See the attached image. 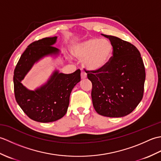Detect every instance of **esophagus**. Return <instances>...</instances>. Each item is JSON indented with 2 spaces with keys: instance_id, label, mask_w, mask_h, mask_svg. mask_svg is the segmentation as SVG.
<instances>
[{
  "instance_id": "34e87169",
  "label": "esophagus",
  "mask_w": 161,
  "mask_h": 161,
  "mask_svg": "<svg viewBox=\"0 0 161 161\" xmlns=\"http://www.w3.org/2000/svg\"><path fill=\"white\" fill-rule=\"evenodd\" d=\"M81 79H85V78H86V73H85V72H84V71H81Z\"/></svg>"
}]
</instances>
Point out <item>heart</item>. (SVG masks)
<instances>
[{
    "label": "heart",
    "instance_id": "b5f03b06",
    "mask_svg": "<svg viewBox=\"0 0 161 161\" xmlns=\"http://www.w3.org/2000/svg\"><path fill=\"white\" fill-rule=\"evenodd\" d=\"M114 52V46L106 39L91 38L77 44L73 48L75 57L84 60V66L89 70L103 68L110 60Z\"/></svg>",
    "mask_w": 161,
    "mask_h": 161
}]
</instances>
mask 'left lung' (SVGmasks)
Returning a JSON list of instances; mask_svg holds the SVG:
<instances>
[{"instance_id": "obj_1", "label": "left lung", "mask_w": 161, "mask_h": 161, "mask_svg": "<svg viewBox=\"0 0 161 161\" xmlns=\"http://www.w3.org/2000/svg\"><path fill=\"white\" fill-rule=\"evenodd\" d=\"M114 46L108 62L98 70H87L92 82L91 97L98 114L125 116L134 110L144 93L145 69L136 47L118 37L102 35Z\"/></svg>"}]
</instances>
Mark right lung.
I'll use <instances>...</instances> for the list:
<instances>
[{"label":"right lung","mask_w":161,"mask_h":161,"mask_svg":"<svg viewBox=\"0 0 161 161\" xmlns=\"http://www.w3.org/2000/svg\"><path fill=\"white\" fill-rule=\"evenodd\" d=\"M56 39L57 36L46 37L30 43L14 71V91L17 103L30 119L39 122H51L64 117L71 91L81 80L80 69L71 74L56 71L46 84L35 91L23 86L21 80L36 61L47 54L58 53V49L53 46Z\"/></svg>","instance_id":"add662e5"}]
</instances>
